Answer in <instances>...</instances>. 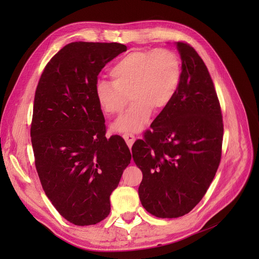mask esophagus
<instances>
[{"mask_svg": "<svg viewBox=\"0 0 259 259\" xmlns=\"http://www.w3.org/2000/svg\"><path fill=\"white\" fill-rule=\"evenodd\" d=\"M122 138H124V140H125V142L127 143L128 147H129V148H131V147H132V145H133V143L135 142L134 135H133L132 133H125L124 135H122Z\"/></svg>", "mask_w": 259, "mask_h": 259, "instance_id": "obj_1", "label": "esophagus"}]
</instances>
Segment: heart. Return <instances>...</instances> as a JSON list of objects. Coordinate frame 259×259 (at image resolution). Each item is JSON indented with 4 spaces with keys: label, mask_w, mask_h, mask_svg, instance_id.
<instances>
[{
    "label": "heart",
    "mask_w": 259,
    "mask_h": 259,
    "mask_svg": "<svg viewBox=\"0 0 259 259\" xmlns=\"http://www.w3.org/2000/svg\"><path fill=\"white\" fill-rule=\"evenodd\" d=\"M111 80H99L95 95L108 116L119 114L132 100L128 110L112 125L119 133L142 131L153 109L161 111L173 101L182 78L178 54L165 48L134 50L116 61L109 70Z\"/></svg>",
    "instance_id": "heart-1"
}]
</instances>
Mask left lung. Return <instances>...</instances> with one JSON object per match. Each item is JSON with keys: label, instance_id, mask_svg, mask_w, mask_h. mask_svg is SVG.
Listing matches in <instances>:
<instances>
[{"label": "left lung", "instance_id": "1", "mask_svg": "<svg viewBox=\"0 0 259 259\" xmlns=\"http://www.w3.org/2000/svg\"><path fill=\"white\" fill-rule=\"evenodd\" d=\"M182 78L171 104L151 131L132 147L143 172V207L160 219H176L201 200L220 166L223 116L207 67L193 47L176 42Z\"/></svg>", "mask_w": 259, "mask_h": 259}]
</instances>
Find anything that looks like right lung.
Masks as SVG:
<instances>
[{"mask_svg":"<svg viewBox=\"0 0 259 259\" xmlns=\"http://www.w3.org/2000/svg\"><path fill=\"white\" fill-rule=\"evenodd\" d=\"M127 50L119 43L73 42L46 65L34 95L30 129L35 168L45 194L65 220L90 226L110 213V195L130 164L118 135L105 137L98 75Z\"/></svg>","mask_w":259,"mask_h":259,"instance_id":"1","label":"right lung"}]
</instances>
